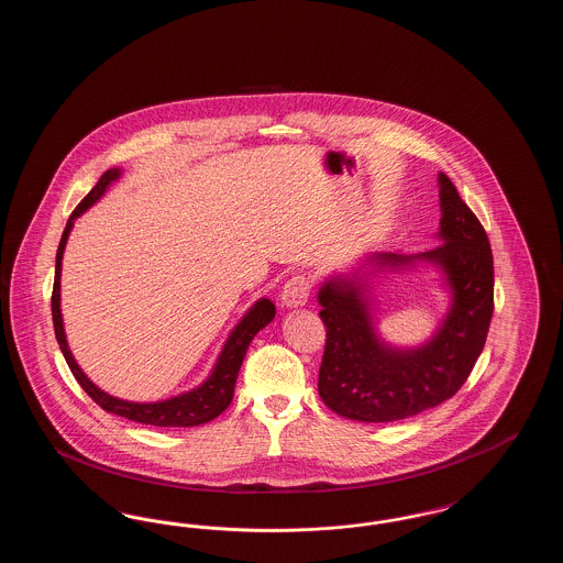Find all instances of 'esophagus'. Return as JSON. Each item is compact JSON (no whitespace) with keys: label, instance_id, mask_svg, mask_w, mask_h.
Here are the masks:
<instances>
[{"label":"esophagus","instance_id":"obj_1","mask_svg":"<svg viewBox=\"0 0 563 563\" xmlns=\"http://www.w3.org/2000/svg\"><path fill=\"white\" fill-rule=\"evenodd\" d=\"M310 289H312L310 278L303 276V274H295L285 283V287L280 291V301L287 308H299V306H303L308 301Z\"/></svg>","mask_w":563,"mask_h":563}]
</instances>
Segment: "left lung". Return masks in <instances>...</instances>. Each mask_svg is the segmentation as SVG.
I'll return each mask as SVG.
<instances>
[{"label":"left lung","instance_id":"left-lung-1","mask_svg":"<svg viewBox=\"0 0 563 563\" xmlns=\"http://www.w3.org/2000/svg\"><path fill=\"white\" fill-rule=\"evenodd\" d=\"M443 244L427 253H374L319 289L327 344L319 372L322 402L356 422H395L452 399L473 372L494 312V260L479 219L439 173ZM427 263L439 268L451 308L429 343L399 350L376 333L368 280Z\"/></svg>","mask_w":563,"mask_h":563}]
</instances>
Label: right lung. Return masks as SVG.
Returning a JSON list of instances; mask_svg holds the SVG:
<instances>
[{
	"label": "right lung",
	"instance_id": "right-lung-1",
	"mask_svg": "<svg viewBox=\"0 0 563 563\" xmlns=\"http://www.w3.org/2000/svg\"><path fill=\"white\" fill-rule=\"evenodd\" d=\"M122 175V168H109L101 179L97 181V186L88 191V196L81 200L76 207V211L69 217L65 232L58 242V251H56V266H54V287H53V322L54 335L56 342L60 346V352L71 369V374L76 375L78 384L86 390V395L97 402L99 407H103L109 413L129 418L139 424H152V427H164V429H179V427H200L214 420L221 411L228 409V405L232 402L234 397V386H236V377L241 372L242 361L249 344L253 342V338L268 324L276 308L269 301L268 297L257 299L242 317L239 324L232 329V333L228 335L223 349L219 352L217 361H214L213 372L209 377L191 388L188 393H181L177 397L164 399V401L154 402H134L111 397L106 390H101L97 384H92L88 379V375L84 374L80 365L76 363L67 338H65V327H63V314H60V266H63V251L67 239L71 234L74 221L80 217L84 211H88L106 191L113 181H118Z\"/></svg>",
	"mask_w": 563,
	"mask_h": 563
}]
</instances>
